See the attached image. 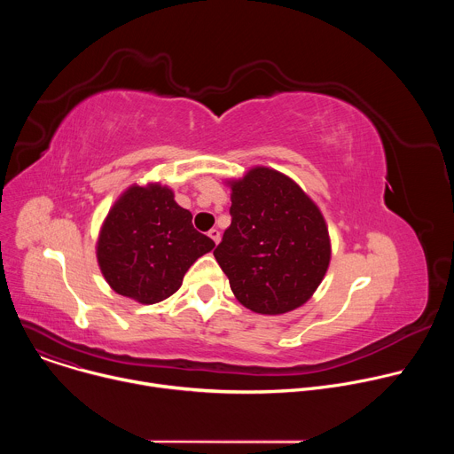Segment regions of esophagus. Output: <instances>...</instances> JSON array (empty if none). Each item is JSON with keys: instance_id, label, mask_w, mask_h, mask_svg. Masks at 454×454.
Returning <instances> with one entry per match:
<instances>
[{"instance_id": "34e87169", "label": "esophagus", "mask_w": 454, "mask_h": 454, "mask_svg": "<svg viewBox=\"0 0 454 454\" xmlns=\"http://www.w3.org/2000/svg\"><path fill=\"white\" fill-rule=\"evenodd\" d=\"M208 235L212 237V240H214L215 244H219V240H221V231H219L217 228H212V230L208 231Z\"/></svg>"}]
</instances>
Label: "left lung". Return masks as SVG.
Instances as JSON below:
<instances>
[{
    "label": "left lung",
    "instance_id": "obj_1",
    "mask_svg": "<svg viewBox=\"0 0 454 454\" xmlns=\"http://www.w3.org/2000/svg\"><path fill=\"white\" fill-rule=\"evenodd\" d=\"M231 188V224L214 256L235 298L258 314L301 307L331 262L327 223L286 174L253 167Z\"/></svg>",
    "mask_w": 454,
    "mask_h": 454
}]
</instances>
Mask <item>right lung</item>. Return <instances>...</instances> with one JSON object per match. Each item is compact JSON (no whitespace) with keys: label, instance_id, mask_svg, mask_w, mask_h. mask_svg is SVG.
Segmentation results:
<instances>
[{"label":"right lung","instance_id":"obj_1","mask_svg":"<svg viewBox=\"0 0 454 454\" xmlns=\"http://www.w3.org/2000/svg\"><path fill=\"white\" fill-rule=\"evenodd\" d=\"M214 246L192 226V214L168 186L133 184L100 228L97 261L114 293L149 305L174 294L188 268Z\"/></svg>","mask_w":454,"mask_h":454}]
</instances>
